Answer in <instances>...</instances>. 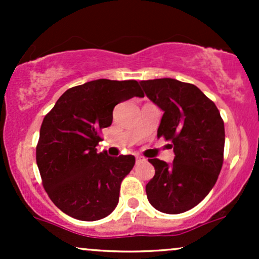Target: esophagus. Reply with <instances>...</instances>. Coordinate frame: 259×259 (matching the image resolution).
Here are the masks:
<instances>
[{"mask_svg":"<svg viewBox=\"0 0 259 259\" xmlns=\"http://www.w3.org/2000/svg\"><path fill=\"white\" fill-rule=\"evenodd\" d=\"M144 157H141V156H138L136 157V163H140V162H144Z\"/></svg>","mask_w":259,"mask_h":259,"instance_id":"34e87169","label":"esophagus"}]
</instances>
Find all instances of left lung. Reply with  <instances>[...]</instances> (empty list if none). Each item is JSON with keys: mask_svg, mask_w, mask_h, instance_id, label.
<instances>
[{"mask_svg": "<svg viewBox=\"0 0 259 259\" xmlns=\"http://www.w3.org/2000/svg\"><path fill=\"white\" fill-rule=\"evenodd\" d=\"M146 96L163 111L157 135L170 140L173 163L148 159L154 177L146 195L157 210L179 214L197 206L218 179L225 130L218 108L197 86L177 79L142 80Z\"/></svg>", "mask_w": 259, "mask_h": 259, "instance_id": "obj_1", "label": "left lung"}]
</instances>
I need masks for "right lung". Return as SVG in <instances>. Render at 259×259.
<instances>
[{
    "instance_id": "1",
    "label": "right lung",
    "mask_w": 259,
    "mask_h": 259,
    "mask_svg": "<svg viewBox=\"0 0 259 259\" xmlns=\"http://www.w3.org/2000/svg\"><path fill=\"white\" fill-rule=\"evenodd\" d=\"M135 96L144 97L136 80H92L68 89L44 118L36 163L47 195L65 214L94 222L117 207L135 157L97 153L96 146L114 107Z\"/></svg>"
}]
</instances>
